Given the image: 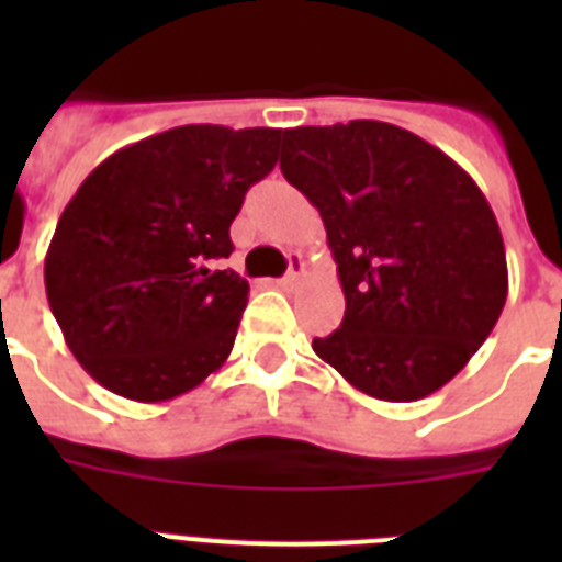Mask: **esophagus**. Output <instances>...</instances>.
<instances>
[{"label":"esophagus","instance_id":"34e87169","mask_svg":"<svg viewBox=\"0 0 562 562\" xmlns=\"http://www.w3.org/2000/svg\"><path fill=\"white\" fill-rule=\"evenodd\" d=\"M303 271H306V262H303V256L289 254V273H285V277L277 282V285H280V289H285V291L294 289V285L303 280Z\"/></svg>","mask_w":562,"mask_h":562}]
</instances>
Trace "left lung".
I'll return each mask as SVG.
<instances>
[{"label":"left lung","mask_w":562,"mask_h":562,"mask_svg":"<svg viewBox=\"0 0 562 562\" xmlns=\"http://www.w3.org/2000/svg\"><path fill=\"white\" fill-rule=\"evenodd\" d=\"M280 169L317 206L338 265L341 329L312 350L356 391L414 402L440 391L507 300L498 221L467 171L405 127H291Z\"/></svg>","instance_id":"left-lung-1"}]
</instances>
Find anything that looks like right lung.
Instances as JSON below:
<instances>
[{
	"label": "right lung",
	"mask_w": 562,
	"mask_h": 562,
	"mask_svg": "<svg viewBox=\"0 0 562 562\" xmlns=\"http://www.w3.org/2000/svg\"><path fill=\"white\" fill-rule=\"evenodd\" d=\"M280 139V127H171L110 154L66 203L46 297L66 347L108 391L169 402L227 361L250 285L218 259Z\"/></svg>",
	"instance_id": "add662e5"
}]
</instances>
